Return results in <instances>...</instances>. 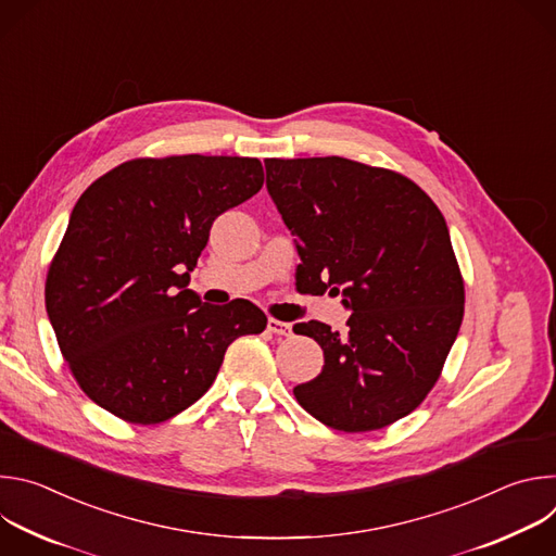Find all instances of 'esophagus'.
<instances>
[{"label": "esophagus", "mask_w": 556, "mask_h": 556, "mask_svg": "<svg viewBox=\"0 0 556 556\" xmlns=\"http://www.w3.org/2000/svg\"><path fill=\"white\" fill-rule=\"evenodd\" d=\"M266 328H268L270 334H277V337H290L292 334V326L283 324V321H277V319H268Z\"/></svg>", "instance_id": "1"}]
</instances>
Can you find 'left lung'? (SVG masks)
Here are the masks:
<instances>
[{
	"mask_svg": "<svg viewBox=\"0 0 556 556\" xmlns=\"http://www.w3.org/2000/svg\"><path fill=\"white\" fill-rule=\"evenodd\" d=\"M266 187L294 235L296 288L341 294L348 330L296 334L324 350L299 405L348 433L412 414L440 378L464 316V281L444 215L409 178L348 157H268Z\"/></svg>",
	"mask_w": 556,
	"mask_h": 556,
	"instance_id": "obj_1",
	"label": "left lung"
}]
</instances>
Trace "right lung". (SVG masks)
Listing matches in <instances>:
<instances>
[{"mask_svg":"<svg viewBox=\"0 0 556 556\" xmlns=\"http://www.w3.org/2000/svg\"><path fill=\"white\" fill-rule=\"evenodd\" d=\"M264 185L257 157H136L92 182L48 268L46 309L88 399L131 425L165 422L208 391L226 348L264 332L247 299L202 303L191 270L217 215Z\"/></svg>","mask_w":556,"mask_h":556,"instance_id":"right-lung-1","label":"right lung"}]
</instances>
